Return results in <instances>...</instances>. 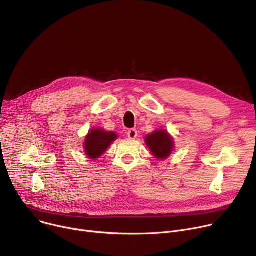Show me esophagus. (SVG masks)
Segmentation results:
<instances>
[{"label": "esophagus", "instance_id": "1", "mask_svg": "<svg viewBox=\"0 0 256 256\" xmlns=\"http://www.w3.org/2000/svg\"><path fill=\"white\" fill-rule=\"evenodd\" d=\"M137 136H138V132L134 128H130V130H128V137L130 139H136V138H137Z\"/></svg>", "mask_w": 256, "mask_h": 256}]
</instances>
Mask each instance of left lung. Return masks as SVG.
<instances>
[{
	"label": "left lung",
	"instance_id": "8db88e82",
	"mask_svg": "<svg viewBox=\"0 0 256 256\" xmlns=\"http://www.w3.org/2000/svg\"><path fill=\"white\" fill-rule=\"evenodd\" d=\"M145 143L151 153L158 160H166L174 149V140L164 130H158L145 137Z\"/></svg>",
	"mask_w": 256,
	"mask_h": 256
}]
</instances>
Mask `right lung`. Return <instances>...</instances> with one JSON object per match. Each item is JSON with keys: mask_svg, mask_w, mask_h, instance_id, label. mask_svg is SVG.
<instances>
[{"mask_svg": "<svg viewBox=\"0 0 256 256\" xmlns=\"http://www.w3.org/2000/svg\"><path fill=\"white\" fill-rule=\"evenodd\" d=\"M117 138L114 132H107L103 128H92L85 137L84 151L88 158H98Z\"/></svg>", "mask_w": 256, "mask_h": 256, "instance_id": "obj_1", "label": "right lung"}]
</instances>
